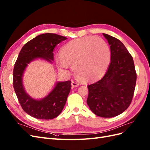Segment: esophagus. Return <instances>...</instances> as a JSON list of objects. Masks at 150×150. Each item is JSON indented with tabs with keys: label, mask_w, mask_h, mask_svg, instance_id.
Masks as SVG:
<instances>
[{
	"label": "esophagus",
	"mask_w": 150,
	"mask_h": 150,
	"mask_svg": "<svg viewBox=\"0 0 150 150\" xmlns=\"http://www.w3.org/2000/svg\"><path fill=\"white\" fill-rule=\"evenodd\" d=\"M71 85L73 87H76L80 85V83L76 82V81H72L71 82Z\"/></svg>",
	"instance_id": "1"
}]
</instances>
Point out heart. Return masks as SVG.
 <instances>
[{
    "label": "heart",
    "instance_id": "obj_1",
    "mask_svg": "<svg viewBox=\"0 0 150 150\" xmlns=\"http://www.w3.org/2000/svg\"><path fill=\"white\" fill-rule=\"evenodd\" d=\"M57 59L59 68L67 70L68 65L74 66L78 77L96 80L103 75L110 62V50L100 37L87 36L71 40L64 45Z\"/></svg>",
    "mask_w": 150,
    "mask_h": 150
}]
</instances>
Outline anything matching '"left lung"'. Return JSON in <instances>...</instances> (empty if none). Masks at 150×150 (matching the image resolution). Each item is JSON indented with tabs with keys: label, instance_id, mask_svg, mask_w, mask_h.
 I'll return each instance as SVG.
<instances>
[{
	"label": "left lung",
	"instance_id": "8db88e82",
	"mask_svg": "<svg viewBox=\"0 0 150 150\" xmlns=\"http://www.w3.org/2000/svg\"><path fill=\"white\" fill-rule=\"evenodd\" d=\"M103 35L110 45V63L103 77L87 86V102L98 116L112 117L130 105L137 76L133 59L122 42L107 34Z\"/></svg>",
	"mask_w": 150,
	"mask_h": 150
}]
</instances>
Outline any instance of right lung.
Segmentation results:
<instances>
[{
	"mask_svg": "<svg viewBox=\"0 0 150 150\" xmlns=\"http://www.w3.org/2000/svg\"><path fill=\"white\" fill-rule=\"evenodd\" d=\"M65 36L53 33H45L33 38L21 49L14 64L13 87L25 112L40 119H52L62 112L65 105L71 85V81L58 82L49 95L42 100H35L25 92L22 82L24 71L28 64L37 58L53 60V50L59 42L65 40Z\"/></svg>",
	"mask_w": 150,
	"mask_h": 150,
	"instance_id": "1",
	"label": "right lung"
}]
</instances>
